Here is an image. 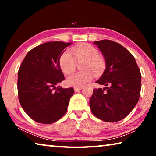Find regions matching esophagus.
Segmentation results:
<instances>
[{
  "label": "esophagus",
  "mask_w": 156,
  "mask_h": 156,
  "mask_svg": "<svg viewBox=\"0 0 156 156\" xmlns=\"http://www.w3.org/2000/svg\"><path fill=\"white\" fill-rule=\"evenodd\" d=\"M73 89H74V91L76 92H77V91H79L80 90H81V89H83V87H74Z\"/></svg>",
  "instance_id": "34e87169"
}]
</instances>
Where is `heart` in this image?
I'll use <instances>...</instances> for the list:
<instances>
[{
    "label": "heart",
    "mask_w": 156,
    "mask_h": 156,
    "mask_svg": "<svg viewBox=\"0 0 156 156\" xmlns=\"http://www.w3.org/2000/svg\"><path fill=\"white\" fill-rule=\"evenodd\" d=\"M72 53L66 50L60 57L59 64L65 74H69L75 70L78 62L84 61L83 72H76L68 76L66 83L69 86L81 87L89 83L96 76L103 72L106 63L105 59L99 56V51L96 47L89 44H82L72 48Z\"/></svg>",
    "instance_id": "heart-1"
}]
</instances>
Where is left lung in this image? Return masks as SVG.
<instances>
[{
	"mask_svg": "<svg viewBox=\"0 0 156 156\" xmlns=\"http://www.w3.org/2000/svg\"><path fill=\"white\" fill-rule=\"evenodd\" d=\"M94 44L103 54L106 63L103 74L96 83L107 87L94 89L89 101L91 112L105 122H118L127 116L138 103L140 71L135 58L121 44L109 40L95 41Z\"/></svg>",
	"mask_w": 156,
	"mask_h": 156,
	"instance_id": "obj_1",
	"label": "left lung"
}]
</instances>
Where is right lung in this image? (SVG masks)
<instances>
[{
  "instance_id": "1",
  "label": "right lung",
  "mask_w": 156,
  "mask_h": 156,
  "mask_svg": "<svg viewBox=\"0 0 156 156\" xmlns=\"http://www.w3.org/2000/svg\"><path fill=\"white\" fill-rule=\"evenodd\" d=\"M71 44L59 41L42 44L30 50L20 66L18 99L25 113L37 122L54 123L67 112L74 90L56 85L65 80L59 60Z\"/></svg>"
}]
</instances>
